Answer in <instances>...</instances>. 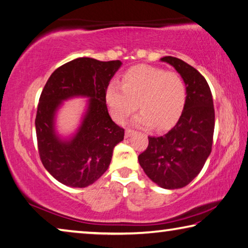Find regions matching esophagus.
Returning <instances> with one entry per match:
<instances>
[{
    "label": "esophagus",
    "mask_w": 248,
    "mask_h": 248,
    "mask_svg": "<svg viewBox=\"0 0 248 248\" xmlns=\"http://www.w3.org/2000/svg\"><path fill=\"white\" fill-rule=\"evenodd\" d=\"M134 134V129H131V128H126L125 129V137H129V136H132Z\"/></svg>",
    "instance_id": "34e87169"
}]
</instances>
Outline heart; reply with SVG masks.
Segmentation results:
<instances>
[{
  "instance_id": "obj_1",
  "label": "heart",
  "mask_w": 248,
  "mask_h": 248,
  "mask_svg": "<svg viewBox=\"0 0 248 248\" xmlns=\"http://www.w3.org/2000/svg\"><path fill=\"white\" fill-rule=\"evenodd\" d=\"M185 81L179 73L168 72L151 65H137L122 76V86L115 81L108 85L106 101L113 120L123 122L137 104L141 112L135 117L140 126L162 131L180 119L186 103Z\"/></svg>"
}]
</instances>
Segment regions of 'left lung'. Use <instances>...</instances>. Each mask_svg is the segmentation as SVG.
<instances>
[{
    "instance_id": "8db88e82",
    "label": "left lung",
    "mask_w": 248,
    "mask_h": 248,
    "mask_svg": "<svg viewBox=\"0 0 248 248\" xmlns=\"http://www.w3.org/2000/svg\"><path fill=\"white\" fill-rule=\"evenodd\" d=\"M183 78L187 90L186 103L171 131L148 137L147 149L138 161L147 176L167 189L182 188L202 171L211 153L215 131V108L207 80L196 68L173 56H164Z\"/></svg>"
}]
</instances>
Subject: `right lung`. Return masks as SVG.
Here are the masks:
<instances>
[{
    "instance_id": "right-lung-1",
    "label": "right lung",
    "mask_w": 248,
    "mask_h": 248,
    "mask_svg": "<svg viewBox=\"0 0 248 248\" xmlns=\"http://www.w3.org/2000/svg\"><path fill=\"white\" fill-rule=\"evenodd\" d=\"M121 65L119 60L79 58L56 68L47 79L34 123L41 162L60 183L71 187L94 183L110 166L114 147L123 140L124 128L112 121L106 102L107 87ZM76 95L91 98L89 110L77 135L61 141L54 132L55 112L63 99Z\"/></svg>"
}]
</instances>
